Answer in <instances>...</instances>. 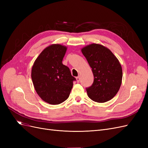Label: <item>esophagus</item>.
<instances>
[{
	"instance_id": "obj_1",
	"label": "esophagus",
	"mask_w": 148,
	"mask_h": 148,
	"mask_svg": "<svg viewBox=\"0 0 148 148\" xmlns=\"http://www.w3.org/2000/svg\"><path fill=\"white\" fill-rule=\"evenodd\" d=\"M76 79H77V82H78V83H79V81H80V77H78L76 78Z\"/></svg>"
}]
</instances>
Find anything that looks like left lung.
I'll use <instances>...</instances> for the list:
<instances>
[{
    "label": "left lung",
    "instance_id": "8db88e82",
    "mask_svg": "<svg viewBox=\"0 0 148 148\" xmlns=\"http://www.w3.org/2000/svg\"><path fill=\"white\" fill-rule=\"evenodd\" d=\"M92 69L94 82L86 88L88 97L99 103L109 101L117 95L122 81V69L118 59L107 47L92 43L82 49Z\"/></svg>",
    "mask_w": 148,
    "mask_h": 148
}]
</instances>
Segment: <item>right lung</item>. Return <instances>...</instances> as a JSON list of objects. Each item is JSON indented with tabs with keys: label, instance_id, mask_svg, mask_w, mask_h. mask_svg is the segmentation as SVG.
<instances>
[{
	"label": "right lung",
	"instance_id": "1",
	"mask_svg": "<svg viewBox=\"0 0 148 148\" xmlns=\"http://www.w3.org/2000/svg\"><path fill=\"white\" fill-rule=\"evenodd\" d=\"M67 47L51 44L41 52L34 62L31 78L36 91L42 100L52 105L68 99L76 79L68 66L62 64Z\"/></svg>",
	"mask_w": 148,
	"mask_h": 148
}]
</instances>
